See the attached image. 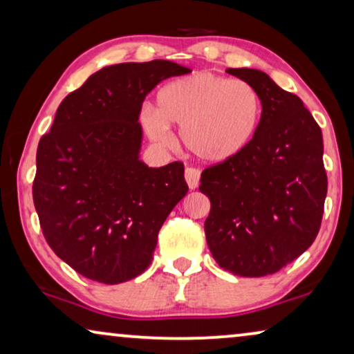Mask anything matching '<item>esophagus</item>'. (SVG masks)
I'll return each mask as SVG.
<instances>
[{
  "label": "esophagus",
  "mask_w": 354,
  "mask_h": 354,
  "mask_svg": "<svg viewBox=\"0 0 354 354\" xmlns=\"http://www.w3.org/2000/svg\"><path fill=\"white\" fill-rule=\"evenodd\" d=\"M185 180L188 183V188L190 190H195L198 187V182H200V171L193 167H187L185 169Z\"/></svg>",
  "instance_id": "34e87169"
}]
</instances>
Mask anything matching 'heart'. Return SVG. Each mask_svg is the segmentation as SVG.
Wrapping results in <instances>:
<instances>
[{"mask_svg":"<svg viewBox=\"0 0 354 354\" xmlns=\"http://www.w3.org/2000/svg\"><path fill=\"white\" fill-rule=\"evenodd\" d=\"M263 103L253 85L211 72L182 77L158 93V109L140 115L148 137L172 143L169 125L180 127L183 147L206 164H222L243 153L259 129Z\"/></svg>","mask_w":354,"mask_h":354,"instance_id":"heart-1","label":"heart"}]
</instances>
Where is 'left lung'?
I'll return each mask as SVG.
<instances>
[{
  "instance_id": "obj_1",
  "label": "left lung",
  "mask_w": 354,
  "mask_h": 354,
  "mask_svg": "<svg viewBox=\"0 0 354 354\" xmlns=\"http://www.w3.org/2000/svg\"><path fill=\"white\" fill-rule=\"evenodd\" d=\"M230 75L261 96L254 138L230 161L201 174L209 198L206 241L216 263L240 277H264L303 254L316 239L327 195L322 132L297 95L263 71Z\"/></svg>"
}]
</instances>
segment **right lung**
Wrapping results in <instances>:
<instances>
[{"mask_svg": "<svg viewBox=\"0 0 354 354\" xmlns=\"http://www.w3.org/2000/svg\"><path fill=\"white\" fill-rule=\"evenodd\" d=\"M188 72L164 59L106 66L62 100L38 143L33 203L43 235L84 277L115 285L145 272L159 229L187 195L182 162L140 159L138 118L159 82Z\"/></svg>", "mask_w": 354, "mask_h": 354, "instance_id": "right-lung-1", "label": "right lung"}]
</instances>
